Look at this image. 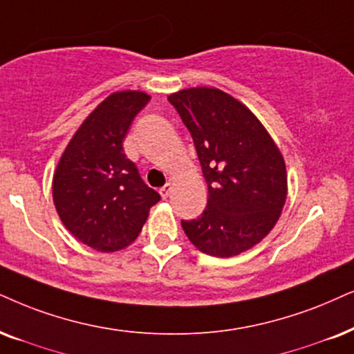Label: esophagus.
Returning a JSON list of instances; mask_svg holds the SVG:
<instances>
[{
    "instance_id": "34e87169",
    "label": "esophagus",
    "mask_w": 354,
    "mask_h": 354,
    "mask_svg": "<svg viewBox=\"0 0 354 354\" xmlns=\"http://www.w3.org/2000/svg\"><path fill=\"white\" fill-rule=\"evenodd\" d=\"M169 192H171V185H167V186H163L162 189H160V196H162L163 199H167L169 196Z\"/></svg>"
}]
</instances>
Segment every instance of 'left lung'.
<instances>
[{
	"mask_svg": "<svg viewBox=\"0 0 354 354\" xmlns=\"http://www.w3.org/2000/svg\"><path fill=\"white\" fill-rule=\"evenodd\" d=\"M168 101L191 132L207 183V207L181 221L199 252L230 258L272 230L288 198L286 163L265 125L243 102L217 88H187Z\"/></svg>",
	"mask_w": 354,
	"mask_h": 354,
	"instance_id": "left-lung-1",
	"label": "left lung"
}]
</instances>
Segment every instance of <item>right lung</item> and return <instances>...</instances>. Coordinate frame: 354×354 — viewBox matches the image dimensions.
I'll return each mask as SVG.
<instances>
[{
  "mask_svg": "<svg viewBox=\"0 0 354 354\" xmlns=\"http://www.w3.org/2000/svg\"><path fill=\"white\" fill-rule=\"evenodd\" d=\"M149 100L133 89L107 96L71 137L53 173L58 217L75 239L96 252L129 247L160 201L122 149L133 118Z\"/></svg>",
  "mask_w": 354,
  "mask_h": 354,
  "instance_id": "1",
  "label": "right lung"
}]
</instances>
